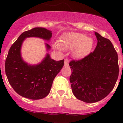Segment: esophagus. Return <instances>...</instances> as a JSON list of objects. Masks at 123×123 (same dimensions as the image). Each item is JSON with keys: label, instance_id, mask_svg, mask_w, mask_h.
<instances>
[{"label": "esophagus", "instance_id": "1", "mask_svg": "<svg viewBox=\"0 0 123 123\" xmlns=\"http://www.w3.org/2000/svg\"><path fill=\"white\" fill-rule=\"evenodd\" d=\"M65 67H68L69 66V60L67 58L65 59Z\"/></svg>", "mask_w": 123, "mask_h": 123}]
</instances>
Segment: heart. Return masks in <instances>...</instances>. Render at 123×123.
Here are the masks:
<instances>
[{
  "mask_svg": "<svg viewBox=\"0 0 123 123\" xmlns=\"http://www.w3.org/2000/svg\"><path fill=\"white\" fill-rule=\"evenodd\" d=\"M93 44V39L87 37L84 34L73 32L67 34L63 37L61 45L66 48L74 49V55L80 58L86 56L91 52ZM56 47L61 48L60 44H56Z\"/></svg>",
  "mask_w": 123,
  "mask_h": 123,
  "instance_id": "heart-1",
  "label": "heart"
}]
</instances>
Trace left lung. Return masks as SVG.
<instances>
[{
	"instance_id": "obj_1",
	"label": "left lung",
	"mask_w": 123,
	"mask_h": 123,
	"mask_svg": "<svg viewBox=\"0 0 123 123\" xmlns=\"http://www.w3.org/2000/svg\"><path fill=\"white\" fill-rule=\"evenodd\" d=\"M97 45L83 58L73 60L69 81L74 95L86 103L98 102L113 90L119 75L118 56L112 43L95 32Z\"/></svg>"
}]
</instances>
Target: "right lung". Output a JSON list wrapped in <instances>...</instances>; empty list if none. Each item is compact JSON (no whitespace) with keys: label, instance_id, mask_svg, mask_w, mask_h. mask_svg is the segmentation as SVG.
I'll use <instances>...</instances> for the list:
<instances>
[{"label":"right lung","instance_id":"right-lung-1","mask_svg":"<svg viewBox=\"0 0 123 123\" xmlns=\"http://www.w3.org/2000/svg\"><path fill=\"white\" fill-rule=\"evenodd\" d=\"M52 32L43 28L25 31L11 46L5 60V70L8 81L19 95L32 100L44 98L49 94L52 83L64 65V60L55 61L47 54L39 65L31 66L22 60L20 49L25 38L37 37L49 40ZM47 49L50 47L46 44Z\"/></svg>","mask_w":123,"mask_h":123}]
</instances>
